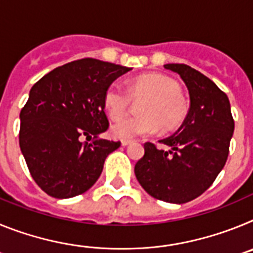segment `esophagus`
Wrapping results in <instances>:
<instances>
[{
    "label": "esophagus",
    "instance_id": "esophagus-1",
    "mask_svg": "<svg viewBox=\"0 0 253 253\" xmlns=\"http://www.w3.org/2000/svg\"><path fill=\"white\" fill-rule=\"evenodd\" d=\"M131 143V140L130 139H123L122 140V146H128V144H130Z\"/></svg>",
    "mask_w": 253,
    "mask_h": 253
}]
</instances>
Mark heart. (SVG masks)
Returning <instances> with one entry per match:
<instances>
[{
  "label": "heart",
  "instance_id": "heart-1",
  "mask_svg": "<svg viewBox=\"0 0 253 253\" xmlns=\"http://www.w3.org/2000/svg\"><path fill=\"white\" fill-rule=\"evenodd\" d=\"M180 95V86L167 76L158 73L138 77L129 92L119 82H113L104 96L105 110L113 120L126 115L131 97L134 100L146 99V101L139 107L142 116L115 123L111 126V133L119 139H131L151 135L160 128L162 131L175 130L184 123L187 114L186 105Z\"/></svg>",
  "mask_w": 253,
  "mask_h": 253
}]
</instances>
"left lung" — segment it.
<instances>
[{
  "mask_svg": "<svg viewBox=\"0 0 253 253\" xmlns=\"http://www.w3.org/2000/svg\"><path fill=\"white\" fill-rule=\"evenodd\" d=\"M165 68L180 75L190 96V109L175 134L160 140L169 147L144 144L135 163L137 180L147 193L162 202L184 204L209 189L227 162L234 120L227 95L211 80L186 64Z\"/></svg>",
  "mask_w": 253,
  "mask_h": 253,
  "instance_id": "8db88e82",
  "label": "left lung"
}]
</instances>
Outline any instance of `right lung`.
Instances as JSON below:
<instances>
[{
  "label": "right lung",
  "instance_id": "right-lung-1",
  "mask_svg": "<svg viewBox=\"0 0 253 253\" xmlns=\"http://www.w3.org/2000/svg\"><path fill=\"white\" fill-rule=\"evenodd\" d=\"M130 69L84 58L53 69L31 87L20 113V148L31 177L48 195L84 194L100 177L107 156L120 147L99 138L109 128L104 96ZM82 136H93V142H82Z\"/></svg>",
  "mask_w": 253,
  "mask_h": 253
}]
</instances>
